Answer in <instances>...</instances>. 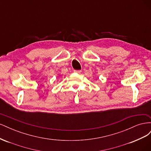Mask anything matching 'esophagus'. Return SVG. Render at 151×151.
<instances>
[{"instance_id": "1", "label": "esophagus", "mask_w": 151, "mask_h": 151, "mask_svg": "<svg viewBox=\"0 0 151 151\" xmlns=\"http://www.w3.org/2000/svg\"><path fill=\"white\" fill-rule=\"evenodd\" d=\"M74 72L75 73H77V74H81V70H74Z\"/></svg>"}]
</instances>
